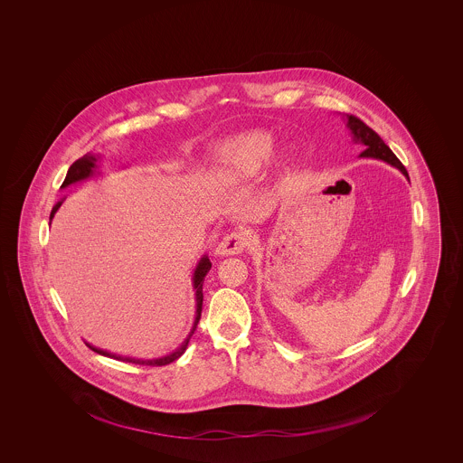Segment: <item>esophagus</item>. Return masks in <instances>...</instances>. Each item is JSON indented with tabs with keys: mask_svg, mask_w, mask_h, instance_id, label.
Returning <instances> with one entry per match:
<instances>
[{
	"mask_svg": "<svg viewBox=\"0 0 463 463\" xmlns=\"http://www.w3.org/2000/svg\"><path fill=\"white\" fill-rule=\"evenodd\" d=\"M248 244V236L241 231H234L231 234H225L222 241L217 244L215 252L219 256H229V254H239V252L244 251Z\"/></svg>",
	"mask_w": 463,
	"mask_h": 463,
	"instance_id": "esophagus-1",
	"label": "esophagus"
}]
</instances>
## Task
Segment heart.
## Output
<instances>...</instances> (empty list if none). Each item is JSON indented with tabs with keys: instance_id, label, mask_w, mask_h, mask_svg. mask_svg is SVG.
Wrapping results in <instances>:
<instances>
[{
	"instance_id": "heart-1",
	"label": "heart",
	"mask_w": 463,
	"mask_h": 463,
	"mask_svg": "<svg viewBox=\"0 0 463 463\" xmlns=\"http://www.w3.org/2000/svg\"><path fill=\"white\" fill-rule=\"evenodd\" d=\"M275 147L277 137L268 130L239 134L219 146L212 161V173L221 182H242L267 166ZM273 161L279 166H285L287 156L275 155Z\"/></svg>"
}]
</instances>
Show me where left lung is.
<instances>
[{
  "mask_svg": "<svg viewBox=\"0 0 463 463\" xmlns=\"http://www.w3.org/2000/svg\"><path fill=\"white\" fill-rule=\"evenodd\" d=\"M343 120H345V124H346L348 130H350L351 142L364 147V151L360 155V157L380 159V161L391 165L393 168L399 169L409 180V175H407L406 168L402 166V163L397 159V156L393 155L391 147L383 140L380 139V136L375 130H372L370 127L364 126L360 118H356L353 115L343 117Z\"/></svg>",
  "mask_w": 463,
  "mask_h": 463,
  "instance_id": "8db88e82",
  "label": "left lung"
}]
</instances>
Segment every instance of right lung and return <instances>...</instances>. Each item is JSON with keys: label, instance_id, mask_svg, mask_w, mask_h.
Wrapping results in <instances>:
<instances>
[{"label": "right lung", "instance_id": "obj_1", "mask_svg": "<svg viewBox=\"0 0 463 463\" xmlns=\"http://www.w3.org/2000/svg\"><path fill=\"white\" fill-rule=\"evenodd\" d=\"M99 161H101V156L95 155V153H88V155H84L83 157H80L78 161H74V163L71 165L70 169H68V175H66V178H64V183H62L61 188H68L70 184L84 182V180L93 178L95 175H99ZM62 202H64V198L57 200L56 205L52 207L51 217H49L51 222H52L56 212L59 211V207L62 205ZM211 268L212 263L211 260H209V256L203 254V256L198 260L195 269H194V277H192V285H194V290H195V319H194V326H192L188 336L183 339L182 345H180L176 350L171 351L168 354H163V356L149 358V360H147V358H134V356H124V354L112 353V351L101 350V348H97V346H93L91 343H86V341H84V345H86L90 350L99 353V354L109 356V358H115V360L126 362V364H153V366H159V364H171V362H175V360H178L183 353L186 351V348H188V343H190V339H192L194 333H195L196 324L200 321V316H202V302H203V290H202V287H203V280H205V277H207V273H209Z\"/></svg>", "mask_w": 463, "mask_h": 463}]
</instances>
